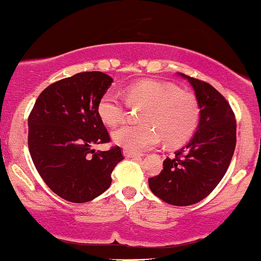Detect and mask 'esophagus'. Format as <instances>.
I'll return each instance as SVG.
<instances>
[{
  "mask_svg": "<svg viewBox=\"0 0 261 261\" xmlns=\"http://www.w3.org/2000/svg\"><path fill=\"white\" fill-rule=\"evenodd\" d=\"M123 155H124L127 159H138V158H140V155L134 154V153H132V151H128V150H123Z\"/></svg>",
  "mask_w": 261,
  "mask_h": 261,
  "instance_id": "34e87169",
  "label": "esophagus"
}]
</instances>
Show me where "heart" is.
I'll return each mask as SVG.
<instances>
[{
  "label": "heart",
  "mask_w": 261,
  "mask_h": 261,
  "mask_svg": "<svg viewBox=\"0 0 261 261\" xmlns=\"http://www.w3.org/2000/svg\"><path fill=\"white\" fill-rule=\"evenodd\" d=\"M124 97L130 107H144L140 119L145 124L123 125L112 134L115 143L132 153L154 148L163 139L169 146L182 144L197 125L198 106L194 95L172 84L140 80L125 87ZM97 113L108 127L119 124L125 116L121 95L113 90L105 92L97 103Z\"/></svg>",
  "instance_id": "b5f03b06"
}]
</instances>
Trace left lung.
<instances>
[{"label": "left lung", "instance_id": "obj_1", "mask_svg": "<svg viewBox=\"0 0 261 261\" xmlns=\"http://www.w3.org/2000/svg\"><path fill=\"white\" fill-rule=\"evenodd\" d=\"M186 79L200 107V122L191 140L174 158L164 160L159 175L149 178L151 192L174 206H190L207 197L224 176L234 154L237 122L232 108L210 84Z\"/></svg>", "mask_w": 261, "mask_h": 261}]
</instances>
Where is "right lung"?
<instances>
[{"label":"right lung","mask_w":261,"mask_h":261,"mask_svg":"<svg viewBox=\"0 0 261 261\" xmlns=\"http://www.w3.org/2000/svg\"><path fill=\"white\" fill-rule=\"evenodd\" d=\"M113 79L101 71L79 72L49 85L28 117V148L37 171L54 194L84 203L103 194L123 160L119 146L95 151L110 142L97 103Z\"/></svg>","instance_id":"right-lung-1"}]
</instances>
